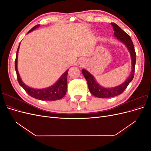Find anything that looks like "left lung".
Wrapping results in <instances>:
<instances>
[{
  "instance_id": "obj_1",
  "label": "left lung",
  "mask_w": 151,
  "mask_h": 151,
  "mask_svg": "<svg viewBox=\"0 0 151 151\" xmlns=\"http://www.w3.org/2000/svg\"><path fill=\"white\" fill-rule=\"evenodd\" d=\"M111 25L113 26L114 31H115L114 35H115V37L118 40L121 41L122 43H124L129 50L132 58V70L130 76L128 77V79L124 83L120 86L112 88H104L103 87L99 86L96 82L94 77L93 75H91L89 72L85 69L82 70V72H83L87 81V83H88V88L91 93L94 96L99 98H111L121 94L127 88V86H129V83L132 81L134 77L135 65L136 62V53L133 42H132L130 36L126 33L125 31H123L116 24L114 23V22H111Z\"/></svg>"
}]
</instances>
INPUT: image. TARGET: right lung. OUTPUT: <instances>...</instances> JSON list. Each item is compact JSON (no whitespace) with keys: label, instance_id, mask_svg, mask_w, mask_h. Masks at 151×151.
I'll return each mask as SVG.
<instances>
[{"label":"right lung","instance_id":"right-lung-1","mask_svg":"<svg viewBox=\"0 0 151 151\" xmlns=\"http://www.w3.org/2000/svg\"><path fill=\"white\" fill-rule=\"evenodd\" d=\"M40 24H37L34 26L30 31H28V33L34 30L35 28H38ZM20 44L18 47L17 53H16V57L15 60V69L16 72L17 78L18 83L20 84L21 87H22L26 92L28 93L30 96L33 97L35 99H38L40 100H43V101H55V100L60 99L62 98L65 96V95L67 92V74L68 71L67 70L64 74H63L60 78L58 79L55 84H54L53 86L49 87L48 88L42 89H36L31 88L29 86L25 85L23 82L21 81V77L18 73L17 68V55H18V51H19Z\"/></svg>","mask_w":151,"mask_h":151}]
</instances>
